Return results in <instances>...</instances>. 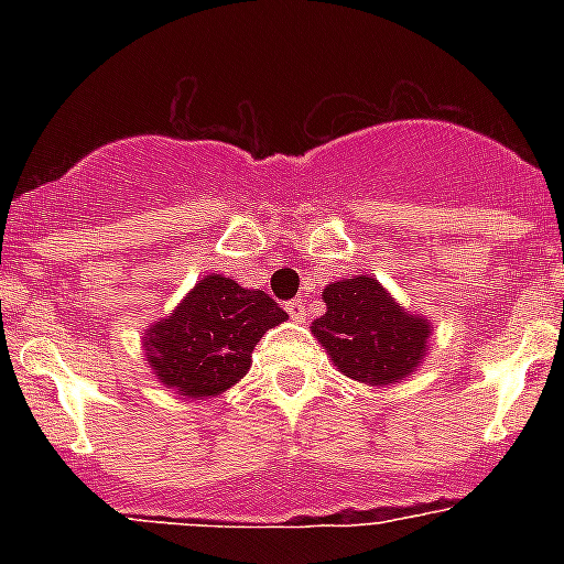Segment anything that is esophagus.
I'll use <instances>...</instances> for the list:
<instances>
[{"label":"esophagus","mask_w":564,"mask_h":564,"mask_svg":"<svg viewBox=\"0 0 564 564\" xmlns=\"http://www.w3.org/2000/svg\"><path fill=\"white\" fill-rule=\"evenodd\" d=\"M286 311H289V318H292V322H305V303L303 300H292V303L286 305Z\"/></svg>","instance_id":"1"}]
</instances>
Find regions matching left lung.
I'll use <instances>...</instances> for the list:
<instances>
[{"label": "left lung", "instance_id": "1", "mask_svg": "<svg viewBox=\"0 0 564 564\" xmlns=\"http://www.w3.org/2000/svg\"><path fill=\"white\" fill-rule=\"evenodd\" d=\"M322 300L327 311L311 333L344 377L373 388L395 384L429 355V318L401 308L373 275L327 283Z\"/></svg>", "mask_w": 564, "mask_h": 564}]
</instances>
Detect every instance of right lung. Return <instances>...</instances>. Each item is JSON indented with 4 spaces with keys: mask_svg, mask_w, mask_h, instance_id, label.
<instances>
[{
    "mask_svg": "<svg viewBox=\"0 0 564 564\" xmlns=\"http://www.w3.org/2000/svg\"><path fill=\"white\" fill-rule=\"evenodd\" d=\"M286 318L270 294L213 272L187 292L172 316L147 329V362L176 395L198 401L220 395L246 377L261 335Z\"/></svg>",
    "mask_w": 564,
    "mask_h": 564,
    "instance_id": "add662e5",
    "label": "right lung"
}]
</instances>
